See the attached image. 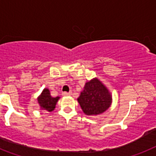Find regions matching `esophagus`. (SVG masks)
I'll return each instance as SVG.
<instances>
[{"label": "esophagus", "instance_id": "obj_1", "mask_svg": "<svg viewBox=\"0 0 156 156\" xmlns=\"http://www.w3.org/2000/svg\"><path fill=\"white\" fill-rule=\"evenodd\" d=\"M62 95L63 96H70V95H72V92H63L62 93Z\"/></svg>", "mask_w": 156, "mask_h": 156}]
</instances>
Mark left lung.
Segmentation results:
<instances>
[{
    "label": "left lung",
    "instance_id": "1",
    "mask_svg": "<svg viewBox=\"0 0 156 156\" xmlns=\"http://www.w3.org/2000/svg\"><path fill=\"white\" fill-rule=\"evenodd\" d=\"M78 101L85 114L96 116L106 111L112 104V95L98 78L86 82Z\"/></svg>",
    "mask_w": 156,
    "mask_h": 156
}]
</instances>
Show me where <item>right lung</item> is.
Returning <instances> with one entry per match:
<instances>
[{
	"mask_svg": "<svg viewBox=\"0 0 156 156\" xmlns=\"http://www.w3.org/2000/svg\"><path fill=\"white\" fill-rule=\"evenodd\" d=\"M59 97L53 98L51 96L50 91L48 89H44L42 94L37 98L38 103L40 105L41 109H44L48 112H51L55 109L56 103L58 102Z\"/></svg>",
	"mask_w": 156,
	"mask_h": 156,
	"instance_id": "add662e5",
	"label": "right lung"
}]
</instances>
